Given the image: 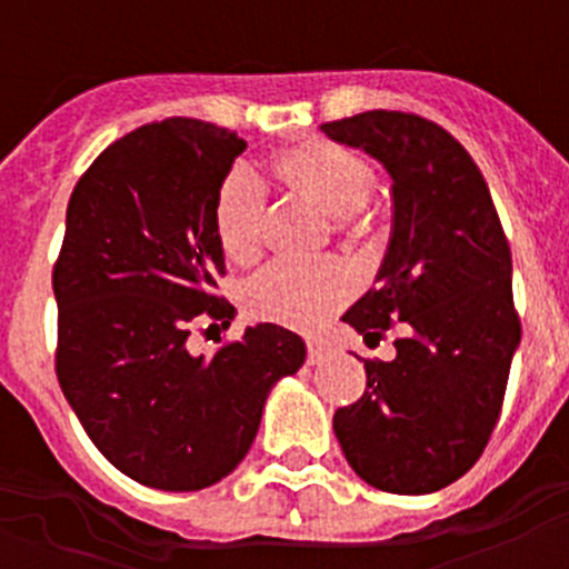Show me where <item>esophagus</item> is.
<instances>
[{"label": "esophagus", "instance_id": "1", "mask_svg": "<svg viewBox=\"0 0 569 569\" xmlns=\"http://www.w3.org/2000/svg\"><path fill=\"white\" fill-rule=\"evenodd\" d=\"M325 355H327V343L321 341V338H308V363L311 366L321 363Z\"/></svg>", "mask_w": 569, "mask_h": 569}]
</instances>
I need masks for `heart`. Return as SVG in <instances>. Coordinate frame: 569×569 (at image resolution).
<instances>
[{"mask_svg":"<svg viewBox=\"0 0 569 569\" xmlns=\"http://www.w3.org/2000/svg\"><path fill=\"white\" fill-rule=\"evenodd\" d=\"M274 181L300 194L327 217L347 244L371 237L363 206L375 194V170L349 148L332 140H302L278 148L269 159ZM263 189L248 173H231L214 194V237L233 263H250L261 250ZM352 295V274L336 258L317 263L274 261L244 289L250 317L289 327H317Z\"/></svg>","mask_w":569,"mask_h":569,"instance_id":"obj_1","label":"heart"}]
</instances>
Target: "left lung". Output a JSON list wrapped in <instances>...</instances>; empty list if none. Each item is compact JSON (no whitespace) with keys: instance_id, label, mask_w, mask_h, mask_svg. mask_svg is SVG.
<instances>
[{"instance_id":"1","label":"left lung","mask_w":569,"mask_h":569,"mask_svg":"<svg viewBox=\"0 0 569 569\" xmlns=\"http://www.w3.org/2000/svg\"><path fill=\"white\" fill-rule=\"evenodd\" d=\"M391 176L393 226L377 289L343 321L380 343L401 321L393 360H363L366 391L332 429L355 473L396 496L449 487L496 429L520 343L512 252L470 153L427 118L371 109L321 123Z\"/></svg>"}]
</instances>
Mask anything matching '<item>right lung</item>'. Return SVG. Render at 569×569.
Segmentation results:
<instances>
[{
  "label": "right lung",
  "mask_w": 569,
  "mask_h": 569,
  "mask_svg": "<svg viewBox=\"0 0 569 569\" xmlns=\"http://www.w3.org/2000/svg\"><path fill=\"white\" fill-rule=\"evenodd\" d=\"M244 148L237 131L194 118L140 126L99 153L68 200L51 272L57 380L96 449L153 490L226 479L274 382L306 363V341L269 321L214 355L189 349L194 327L233 319L214 295L226 256L211 209Z\"/></svg>",
  "instance_id": "add662e5"
}]
</instances>
